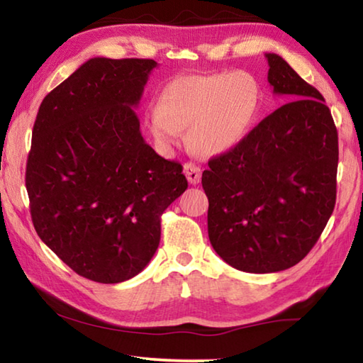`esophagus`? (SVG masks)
Segmentation results:
<instances>
[{
    "instance_id": "obj_1",
    "label": "esophagus",
    "mask_w": 363,
    "mask_h": 363,
    "mask_svg": "<svg viewBox=\"0 0 363 363\" xmlns=\"http://www.w3.org/2000/svg\"><path fill=\"white\" fill-rule=\"evenodd\" d=\"M184 174H186L189 184L196 186V184L200 182L201 169H200L199 164H195L192 162H187V163H184Z\"/></svg>"
}]
</instances>
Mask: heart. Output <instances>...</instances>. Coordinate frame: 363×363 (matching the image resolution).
Returning a JSON list of instances; mask_svg holds the SVG:
<instances>
[{
	"mask_svg": "<svg viewBox=\"0 0 363 363\" xmlns=\"http://www.w3.org/2000/svg\"><path fill=\"white\" fill-rule=\"evenodd\" d=\"M262 88L245 70L187 73L163 86L158 106L147 108L145 123L163 149L179 144L189 128V144L205 157H216L243 143L259 116Z\"/></svg>",
	"mask_w": 363,
	"mask_h": 363,
	"instance_id": "obj_1",
	"label": "heart"
}]
</instances>
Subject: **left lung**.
<instances>
[{
    "label": "left lung",
    "instance_id": "obj_1",
    "mask_svg": "<svg viewBox=\"0 0 363 363\" xmlns=\"http://www.w3.org/2000/svg\"><path fill=\"white\" fill-rule=\"evenodd\" d=\"M267 79L290 101L255 126L201 176L208 235L243 272L293 267L309 253L336 203L337 131L323 96L286 60L266 54Z\"/></svg>",
    "mask_w": 363,
    "mask_h": 363
}]
</instances>
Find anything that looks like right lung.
Segmentation results:
<instances>
[{"label": "right lung", "instance_id": "add662e5", "mask_svg": "<svg viewBox=\"0 0 363 363\" xmlns=\"http://www.w3.org/2000/svg\"><path fill=\"white\" fill-rule=\"evenodd\" d=\"M157 62L94 57L36 115L26 186L35 230L84 279L120 284L155 255L162 214L187 189L182 164L145 143L134 108Z\"/></svg>", "mask_w": 363, "mask_h": 363}]
</instances>
